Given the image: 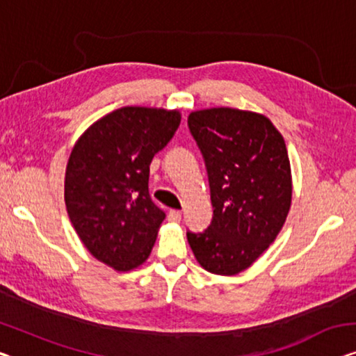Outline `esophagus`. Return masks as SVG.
<instances>
[{"instance_id": "esophagus-1", "label": "esophagus", "mask_w": 356, "mask_h": 356, "mask_svg": "<svg viewBox=\"0 0 356 356\" xmlns=\"http://www.w3.org/2000/svg\"><path fill=\"white\" fill-rule=\"evenodd\" d=\"M168 219H169V222H180V219H182V214H180V211L172 209V211H169Z\"/></svg>"}]
</instances>
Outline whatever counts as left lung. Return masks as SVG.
<instances>
[{"mask_svg":"<svg viewBox=\"0 0 356 356\" xmlns=\"http://www.w3.org/2000/svg\"><path fill=\"white\" fill-rule=\"evenodd\" d=\"M208 172L212 220L187 232L201 267L236 275L267 249L291 208V164L283 136L264 115L208 108L188 115Z\"/></svg>","mask_w":356,"mask_h":356,"instance_id":"obj_1","label":"left lung"}]
</instances>
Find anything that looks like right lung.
<instances>
[{"mask_svg": "<svg viewBox=\"0 0 356 356\" xmlns=\"http://www.w3.org/2000/svg\"><path fill=\"white\" fill-rule=\"evenodd\" d=\"M177 110L124 107L89 127L73 147L65 204L79 240L116 270L150 256L164 211L148 193L150 163L176 134Z\"/></svg>", "mask_w": 356, "mask_h": 356, "instance_id": "add662e5", "label": "right lung"}]
</instances>
